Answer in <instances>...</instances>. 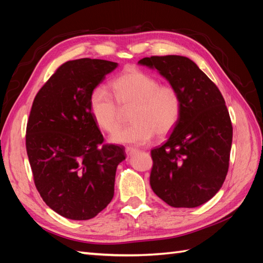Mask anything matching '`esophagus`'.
<instances>
[{"mask_svg": "<svg viewBox=\"0 0 263 263\" xmlns=\"http://www.w3.org/2000/svg\"><path fill=\"white\" fill-rule=\"evenodd\" d=\"M136 152H138V149L135 147H126L125 148V153L127 156H131L132 154H135Z\"/></svg>", "mask_w": 263, "mask_h": 263, "instance_id": "34e87169", "label": "esophagus"}]
</instances>
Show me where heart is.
I'll use <instances>...</instances> for the list:
<instances>
[{
	"label": "heart",
	"mask_w": 263,
	"mask_h": 263,
	"mask_svg": "<svg viewBox=\"0 0 263 263\" xmlns=\"http://www.w3.org/2000/svg\"><path fill=\"white\" fill-rule=\"evenodd\" d=\"M113 97L103 87L95 88L89 109L96 124L114 133L122 123V109H131V125L111 137L116 143L144 144L157 135L164 137L177 124L182 113L180 91L170 83L159 85L155 76L127 68L110 82Z\"/></svg>",
	"instance_id": "obj_1"
}]
</instances>
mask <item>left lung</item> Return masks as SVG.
Here are the masks:
<instances>
[{
    "mask_svg": "<svg viewBox=\"0 0 263 263\" xmlns=\"http://www.w3.org/2000/svg\"><path fill=\"white\" fill-rule=\"evenodd\" d=\"M139 64L156 69L182 97V113L164 144L152 150L150 185L174 208H195L224 183L233 139L225 99L193 61L180 55L150 57Z\"/></svg>",
    "mask_w": 263,
    "mask_h": 263,
    "instance_id": "obj_1",
    "label": "left lung"
}]
</instances>
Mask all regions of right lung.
<instances>
[{
	"label": "right lung",
	"instance_id": "1",
	"mask_svg": "<svg viewBox=\"0 0 263 263\" xmlns=\"http://www.w3.org/2000/svg\"><path fill=\"white\" fill-rule=\"evenodd\" d=\"M116 66L96 59L68 61L33 99L26 131L33 182L44 202L68 219H91L114 197L125 152L103 143L89 97Z\"/></svg>",
	"mask_w": 263,
	"mask_h": 263
}]
</instances>
